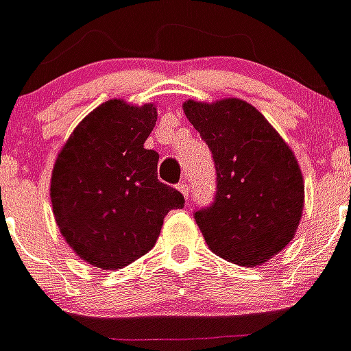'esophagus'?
I'll return each mask as SVG.
<instances>
[{
  "instance_id": "34e87169",
  "label": "esophagus",
  "mask_w": 351,
  "mask_h": 351,
  "mask_svg": "<svg viewBox=\"0 0 351 351\" xmlns=\"http://www.w3.org/2000/svg\"><path fill=\"white\" fill-rule=\"evenodd\" d=\"M178 191L184 195L185 200H189V185H187V182H182V184L178 185Z\"/></svg>"
}]
</instances>
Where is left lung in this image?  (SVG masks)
I'll return each mask as SVG.
<instances>
[{"label":"left lung","instance_id":"8db88e82","mask_svg":"<svg viewBox=\"0 0 351 351\" xmlns=\"http://www.w3.org/2000/svg\"><path fill=\"white\" fill-rule=\"evenodd\" d=\"M182 108L215 158L216 200L195 213L209 249L241 267L267 263L294 240L303 216L294 151L243 99H189Z\"/></svg>","mask_w":351,"mask_h":351}]
</instances>
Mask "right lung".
<instances>
[{"label": "right lung", "instance_id": "right-lung-1", "mask_svg": "<svg viewBox=\"0 0 351 351\" xmlns=\"http://www.w3.org/2000/svg\"><path fill=\"white\" fill-rule=\"evenodd\" d=\"M155 124V102L110 99L57 153L53 218L70 249L97 269H122L147 254L167 213L184 207V196L158 180V153L144 147Z\"/></svg>", "mask_w": 351, "mask_h": 351}]
</instances>
